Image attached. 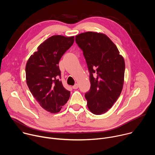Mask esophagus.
<instances>
[{"instance_id":"esophagus-1","label":"esophagus","mask_w":155,"mask_h":155,"mask_svg":"<svg viewBox=\"0 0 155 155\" xmlns=\"http://www.w3.org/2000/svg\"><path fill=\"white\" fill-rule=\"evenodd\" d=\"M78 84H75L72 86V88H73V89H74V90L78 89Z\"/></svg>"}]
</instances>
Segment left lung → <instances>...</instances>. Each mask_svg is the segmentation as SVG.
I'll list each match as a JSON object with an SVG mask.
<instances>
[{
    "label": "left lung",
    "instance_id": "8db88e82",
    "mask_svg": "<svg viewBox=\"0 0 155 155\" xmlns=\"http://www.w3.org/2000/svg\"><path fill=\"white\" fill-rule=\"evenodd\" d=\"M90 73V89L85 93L87 105L95 115L107 112L118 99L124 83V58L107 35L87 32L75 36Z\"/></svg>",
    "mask_w": 155,
    "mask_h": 155
}]
</instances>
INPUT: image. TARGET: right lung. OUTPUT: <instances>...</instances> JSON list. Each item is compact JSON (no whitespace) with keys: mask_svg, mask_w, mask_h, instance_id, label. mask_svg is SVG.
Here are the masks:
<instances>
[{"mask_svg":"<svg viewBox=\"0 0 155 155\" xmlns=\"http://www.w3.org/2000/svg\"><path fill=\"white\" fill-rule=\"evenodd\" d=\"M74 41V37L53 35L40 44L26 64L29 89L40 106L50 113L59 112L70 97L71 92L61 80L58 65Z\"/></svg>","mask_w":155,"mask_h":155,"instance_id":"1","label":"right lung"}]
</instances>
